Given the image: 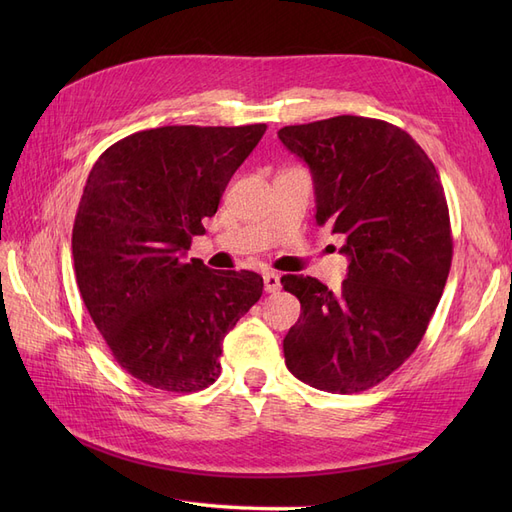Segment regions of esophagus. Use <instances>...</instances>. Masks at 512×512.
I'll use <instances>...</instances> for the list:
<instances>
[{"label": "esophagus", "instance_id": "34e87169", "mask_svg": "<svg viewBox=\"0 0 512 512\" xmlns=\"http://www.w3.org/2000/svg\"><path fill=\"white\" fill-rule=\"evenodd\" d=\"M280 275L277 273H265V290L267 292H277L280 290Z\"/></svg>", "mask_w": 512, "mask_h": 512}]
</instances>
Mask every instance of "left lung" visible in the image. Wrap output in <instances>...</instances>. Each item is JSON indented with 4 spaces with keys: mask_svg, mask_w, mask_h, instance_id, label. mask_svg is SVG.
<instances>
[{
    "mask_svg": "<svg viewBox=\"0 0 512 512\" xmlns=\"http://www.w3.org/2000/svg\"><path fill=\"white\" fill-rule=\"evenodd\" d=\"M280 141L314 177L316 224L344 235L342 290L284 275L301 316L284 337L286 367L329 393H361L421 344L453 260L440 175L393 123L339 115L286 126Z\"/></svg>",
    "mask_w": 512,
    "mask_h": 512,
    "instance_id": "1",
    "label": "left lung"
}]
</instances>
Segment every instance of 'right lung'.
<instances>
[{"mask_svg":"<svg viewBox=\"0 0 512 512\" xmlns=\"http://www.w3.org/2000/svg\"><path fill=\"white\" fill-rule=\"evenodd\" d=\"M265 130H143L87 177L72 228L76 284L115 361L153 389L194 393L218 380L224 337L260 299L258 273L183 256Z\"/></svg>","mask_w":512,"mask_h":512,"instance_id":"1","label":"right lung"}]
</instances>
